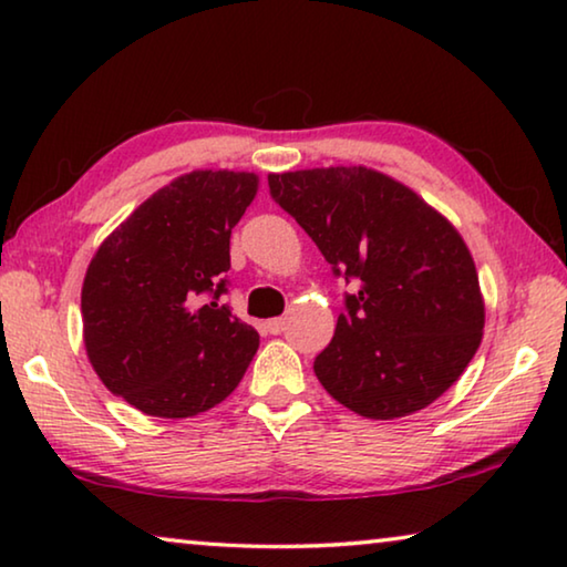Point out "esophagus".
Returning <instances> with one entry per match:
<instances>
[{"mask_svg":"<svg viewBox=\"0 0 567 567\" xmlns=\"http://www.w3.org/2000/svg\"><path fill=\"white\" fill-rule=\"evenodd\" d=\"M267 332H272V336H280V332L285 330V318H272L267 320Z\"/></svg>","mask_w":567,"mask_h":567,"instance_id":"34e87169","label":"esophagus"}]
</instances>
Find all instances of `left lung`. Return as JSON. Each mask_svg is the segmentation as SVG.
Segmentation results:
<instances>
[{"label":"left lung","instance_id":"8db88e82","mask_svg":"<svg viewBox=\"0 0 567 567\" xmlns=\"http://www.w3.org/2000/svg\"><path fill=\"white\" fill-rule=\"evenodd\" d=\"M267 182L332 272L361 282L312 365L322 389L381 421L434 403L460 381L484 330L477 267L454 224L365 166L285 171Z\"/></svg>","mask_w":567,"mask_h":567}]
</instances>
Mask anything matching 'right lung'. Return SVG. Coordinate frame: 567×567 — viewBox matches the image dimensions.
I'll return each mask as SVG.
<instances>
[{
    "label": "right lung",
    "mask_w": 567,
    "mask_h": 567,
    "mask_svg": "<svg viewBox=\"0 0 567 567\" xmlns=\"http://www.w3.org/2000/svg\"><path fill=\"white\" fill-rule=\"evenodd\" d=\"M257 186L249 171L178 176L90 259L80 295L90 365L107 391L148 416L214 409L257 353V330L217 302L227 292L231 229Z\"/></svg>",
    "instance_id": "right-lung-1"
}]
</instances>
